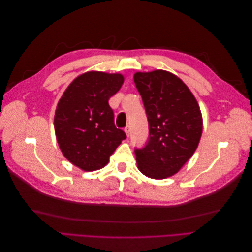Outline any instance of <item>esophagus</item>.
Listing matches in <instances>:
<instances>
[{
  "label": "esophagus",
  "instance_id": "esophagus-1",
  "mask_svg": "<svg viewBox=\"0 0 252 252\" xmlns=\"http://www.w3.org/2000/svg\"><path fill=\"white\" fill-rule=\"evenodd\" d=\"M124 131H125V133L127 134V136L129 138V135H130V131H131V128H130V126H126V127H125V129H124Z\"/></svg>",
  "mask_w": 252,
  "mask_h": 252
}]
</instances>
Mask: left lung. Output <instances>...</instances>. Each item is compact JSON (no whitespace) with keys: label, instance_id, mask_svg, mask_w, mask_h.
Segmentation results:
<instances>
[{"label":"left lung","instance_id":"1","mask_svg":"<svg viewBox=\"0 0 252 252\" xmlns=\"http://www.w3.org/2000/svg\"><path fill=\"white\" fill-rule=\"evenodd\" d=\"M149 126L148 141L134 149L139 170L151 179L177 173L194 154L203 130L194 95L181 79L165 70L133 75Z\"/></svg>","mask_w":252,"mask_h":252}]
</instances>
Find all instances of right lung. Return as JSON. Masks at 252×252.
<instances>
[{"label": "right lung", "mask_w": 252, "mask_h": 252, "mask_svg": "<svg viewBox=\"0 0 252 252\" xmlns=\"http://www.w3.org/2000/svg\"><path fill=\"white\" fill-rule=\"evenodd\" d=\"M124 83L120 73L89 71L74 79L58 103L57 141L64 157L82 170L101 169L126 139L114 125L108 100Z\"/></svg>", "instance_id": "obj_1"}]
</instances>
